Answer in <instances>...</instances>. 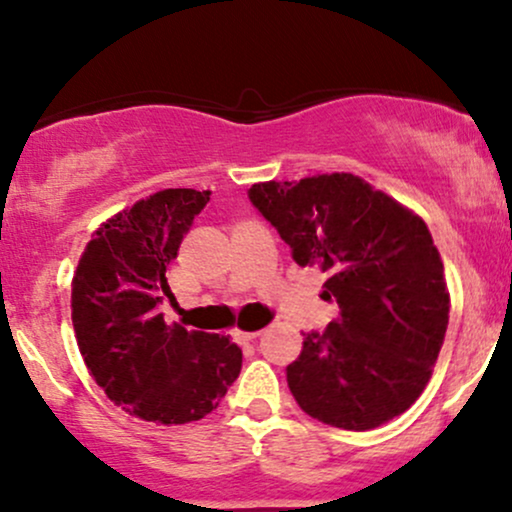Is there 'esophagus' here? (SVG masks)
Masks as SVG:
<instances>
[{"label":"esophagus","instance_id":"34e87169","mask_svg":"<svg viewBox=\"0 0 512 512\" xmlns=\"http://www.w3.org/2000/svg\"><path fill=\"white\" fill-rule=\"evenodd\" d=\"M257 337H260V332H243V330H236V332H233V339H236V342H240V344H250V342H255Z\"/></svg>","mask_w":512,"mask_h":512}]
</instances>
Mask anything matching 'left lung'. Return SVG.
Instances as JSON below:
<instances>
[{"mask_svg":"<svg viewBox=\"0 0 512 512\" xmlns=\"http://www.w3.org/2000/svg\"><path fill=\"white\" fill-rule=\"evenodd\" d=\"M250 199L301 267L327 274L339 305L322 334H303L286 366L305 414L368 431L404 414L433 375L450 317L445 269L419 214L351 173L257 182Z\"/></svg>","mask_w":512,"mask_h":512,"instance_id":"obj_1","label":"left lung"}]
</instances>
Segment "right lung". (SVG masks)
<instances>
[{"instance_id": "right-lung-1", "label": "right lung", "mask_w": 512, "mask_h": 512, "mask_svg": "<svg viewBox=\"0 0 512 512\" xmlns=\"http://www.w3.org/2000/svg\"><path fill=\"white\" fill-rule=\"evenodd\" d=\"M209 192L161 190L93 231L72 279L76 344L110 402L137 419L175 426L219 407L243 366L223 334L168 325L166 267L207 207Z\"/></svg>"}]
</instances>
